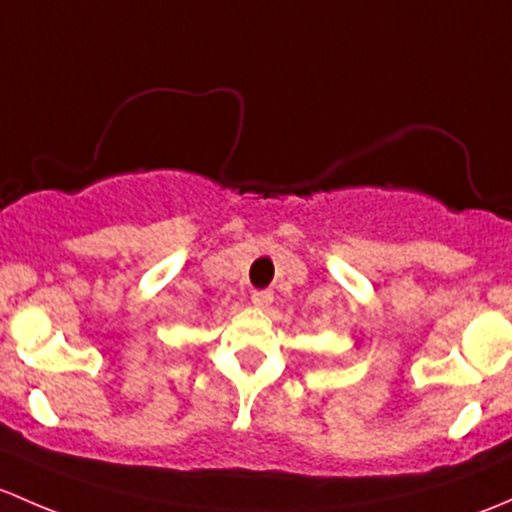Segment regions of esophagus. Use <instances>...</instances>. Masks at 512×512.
<instances>
[{"mask_svg":"<svg viewBox=\"0 0 512 512\" xmlns=\"http://www.w3.org/2000/svg\"><path fill=\"white\" fill-rule=\"evenodd\" d=\"M251 303H254L256 308H268V305L273 303V293L271 291H254L251 293Z\"/></svg>","mask_w":512,"mask_h":512,"instance_id":"1","label":"esophagus"}]
</instances>
